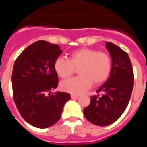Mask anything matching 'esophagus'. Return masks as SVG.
Listing matches in <instances>:
<instances>
[{"mask_svg": "<svg viewBox=\"0 0 147 147\" xmlns=\"http://www.w3.org/2000/svg\"><path fill=\"white\" fill-rule=\"evenodd\" d=\"M79 97V94H71V98L72 99H76Z\"/></svg>", "mask_w": 147, "mask_h": 147, "instance_id": "obj_1", "label": "esophagus"}]
</instances>
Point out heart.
I'll return each instance as SVG.
<instances>
[{
	"label": "heart",
	"mask_w": 147,
	"mask_h": 147,
	"mask_svg": "<svg viewBox=\"0 0 147 147\" xmlns=\"http://www.w3.org/2000/svg\"><path fill=\"white\" fill-rule=\"evenodd\" d=\"M79 67V76L64 80L61 83L64 91L79 94L92 85L105 82L110 76L113 63L110 56L105 52L94 49L82 48L71 52L68 60L59 57L54 61L53 69L58 76L67 78Z\"/></svg>",
	"instance_id": "b5f03b06"
}]
</instances>
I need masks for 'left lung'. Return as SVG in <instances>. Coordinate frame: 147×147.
<instances>
[{"instance_id": "obj_1", "label": "left lung", "mask_w": 147, "mask_h": 147, "mask_svg": "<svg viewBox=\"0 0 147 147\" xmlns=\"http://www.w3.org/2000/svg\"><path fill=\"white\" fill-rule=\"evenodd\" d=\"M105 46L113 63L110 76L97 90L98 94L90 97V105L83 109L87 120L98 126H107L120 118L128 105L134 84L128 54L112 42H106Z\"/></svg>"}]
</instances>
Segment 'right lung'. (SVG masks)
<instances>
[{
  "label": "right lung",
  "mask_w": 147,
  "mask_h": 147,
  "mask_svg": "<svg viewBox=\"0 0 147 147\" xmlns=\"http://www.w3.org/2000/svg\"><path fill=\"white\" fill-rule=\"evenodd\" d=\"M62 52L59 45L40 40L27 46L15 61L11 75L15 104L24 120L38 128L57 123L71 98L68 93L50 94L57 87L53 64Z\"/></svg>",
  "instance_id": "obj_1"
}]
</instances>
